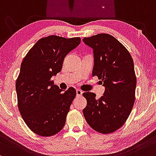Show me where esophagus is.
Returning <instances> with one entry per match:
<instances>
[{"mask_svg":"<svg viewBox=\"0 0 156 156\" xmlns=\"http://www.w3.org/2000/svg\"><path fill=\"white\" fill-rule=\"evenodd\" d=\"M82 94H83V91L77 89V90H76V97H81Z\"/></svg>","mask_w":156,"mask_h":156,"instance_id":"esophagus-1","label":"esophagus"}]
</instances>
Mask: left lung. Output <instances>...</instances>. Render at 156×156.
<instances>
[{
	"label": "left lung",
	"mask_w": 156,
	"mask_h": 156,
	"mask_svg": "<svg viewBox=\"0 0 156 156\" xmlns=\"http://www.w3.org/2000/svg\"><path fill=\"white\" fill-rule=\"evenodd\" d=\"M83 42L94 50L92 75L105 87L99 99L94 93H83L87 100L83 115L94 130L111 133L125 124L133 107L136 87L133 60L127 48L111 34L84 37Z\"/></svg>",
	"instance_id": "left-lung-1"
}]
</instances>
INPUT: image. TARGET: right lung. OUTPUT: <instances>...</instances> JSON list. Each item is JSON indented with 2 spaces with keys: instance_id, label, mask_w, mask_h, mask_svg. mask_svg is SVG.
<instances>
[{
  "instance_id": "obj_1",
  "label": "right lung",
  "mask_w": 156,
  "mask_h": 156,
  "mask_svg": "<svg viewBox=\"0 0 156 156\" xmlns=\"http://www.w3.org/2000/svg\"><path fill=\"white\" fill-rule=\"evenodd\" d=\"M80 41V37L56 35L41 38L23 59L15 85L17 106L26 125L39 136H54L66 124L76 90L71 87L62 92L51 78Z\"/></svg>"
}]
</instances>
